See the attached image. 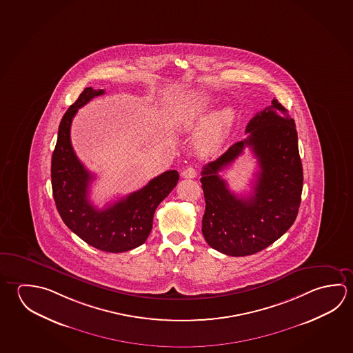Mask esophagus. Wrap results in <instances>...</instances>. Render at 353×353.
<instances>
[{"label":"esophagus","instance_id":"1","mask_svg":"<svg viewBox=\"0 0 353 353\" xmlns=\"http://www.w3.org/2000/svg\"><path fill=\"white\" fill-rule=\"evenodd\" d=\"M197 176V170L193 168H187L182 171V177L183 179H194Z\"/></svg>","mask_w":353,"mask_h":353}]
</instances>
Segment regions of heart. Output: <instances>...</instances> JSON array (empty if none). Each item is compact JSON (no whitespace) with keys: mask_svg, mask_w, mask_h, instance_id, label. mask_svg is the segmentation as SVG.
I'll list each match as a JSON object with an SVG mask.
<instances>
[{"mask_svg":"<svg viewBox=\"0 0 353 353\" xmlns=\"http://www.w3.org/2000/svg\"><path fill=\"white\" fill-rule=\"evenodd\" d=\"M210 100L207 98H196L190 100L179 108L176 112V119L179 124L185 128H193L199 123L204 114L208 110ZM234 120V110L229 106L222 108L221 110L213 112L208 120L204 123L202 129L198 131L196 137V148L203 154H212L222 145L227 135L229 126Z\"/></svg>","mask_w":353,"mask_h":353,"instance_id":"b5f03b06","label":"heart"}]
</instances>
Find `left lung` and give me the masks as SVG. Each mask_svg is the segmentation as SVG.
<instances>
[{
    "instance_id": "obj_1",
    "label": "left lung",
    "mask_w": 353,
    "mask_h": 353,
    "mask_svg": "<svg viewBox=\"0 0 353 353\" xmlns=\"http://www.w3.org/2000/svg\"><path fill=\"white\" fill-rule=\"evenodd\" d=\"M243 141L232 145L202 170L205 210L202 233L210 247L232 256L255 254L278 241L296 219L303 192V165L295 121L274 99L249 124ZM250 147L261 171L254 194L238 198L218 174Z\"/></svg>"
}]
</instances>
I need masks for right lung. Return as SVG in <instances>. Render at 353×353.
Listing matches in <instances>:
<instances>
[{"instance_id":"add662e5","label":"right lung","mask_w":353,"mask_h":353,"mask_svg":"<svg viewBox=\"0 0 353 353\" xmlns=\"http://www.w3.org/2000/svg\"><path fill=\"white\" fill-rule=\"evenodd\" d=\"M104 93L103 89L85 88L63 115L52 156V190L58 213L73 233L99 250L123 253L146 241L156 208L176 187L179 174L174 170L166 171L103 210L90 203L88 194L94 176L75 155L70 126L79 108Z\"/></svg>"}]
</instances>
